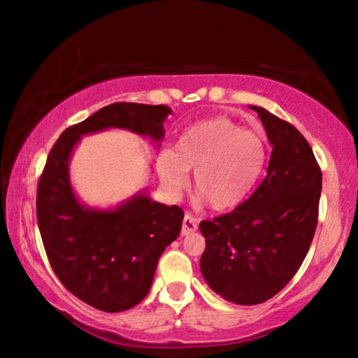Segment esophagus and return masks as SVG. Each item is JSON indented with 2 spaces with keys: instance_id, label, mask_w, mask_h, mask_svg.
Instances as JSON below:
<instances>
[{
  "instance_id": "34e87169",
  "label": "esophagus",
  "mask_w": 358,
  "mask_h": 358,
  "mask_svg": "<svg viewBox=\"0 0 358 358\" xmlns=\"http://www.w3.org/2000/svg\"><path fill=\"white\" fill-rule=\"evenodd\" d=\"M197 230V220L192 215L186 213L183 217V226H181V235H191Z\"/></svg>"
}]
</instances>
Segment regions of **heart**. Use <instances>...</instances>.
<instances>
[{"label":"heart","instance_id":"1","mask_svg":"<svg viewBox=\"0 0 358 358\" xmlns=\"http://www.w3.org/2000/svg\"><path fill=\"white\" fill-rule=\"evenodd\" d=\"M265 161L260 136L227 117H215L181 134L177 153L164 150L156 159L157 175L177 194L194 169V187L213 210L226 211L245 201L256 185Z\"/></svg>","mask_w":358,"mask_h":358}]
</instances>
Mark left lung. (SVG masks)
I'll return each instance as SVG.
<instances>
[{
    "label": "left lung",
    "mask_w": 358,
    "mask_h": 358,
    "mask_svg": "<svg viewBox=\"0 0 358 358\" xmlns=\"http://www.w3.org/2000/svg\"><path fill=\"white\" fill-rule=\"evenodd\" d=\"M256 110L271 143L262 183L234 211L201 222V270L208 286L237 305H259L292 280L317 227L322 172L310 143L287 121Z\"/></svg>",
    "instance_id": "obj_1"
}]
</instances>
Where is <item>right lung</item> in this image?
Instances as JSON below:
<instances>
[{
  "label": "right lung",
  "mask_w": 358,
  "mask_h": 358,
  "mask_svg": "<svg viewBox=\"0 0 358 358\" xmlns=\"http://www.w3.org/2000/svg\"><path fill=\"white\" fill-rule=\"evenodd\" d=\"M169 113L167 106L115 102L63 131L47 156L36 196L42 243L63 286L96 310L126 311L147 296L157 260L180 235L185 213L145 194L115 210L83 207L69 181L71 153L82 136L107 128L161 141Z\"/></svg>",
  "instance_id": "1"
}]
</instances>
